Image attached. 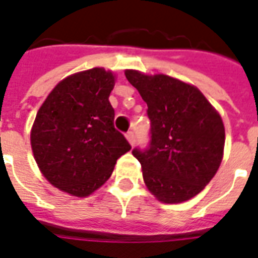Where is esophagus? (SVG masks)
Segmentation results:
<instances>
[{
  "label": "esophagus",
  "mask_w": 258,
  "mask_h": 258,
  "mask_svg": "<svg viewBox=\"0 0 258 258\" xmlns=\"http://www.w3.org/2000/svg\"><path fill=\"white\" fill-rule=\"evenodd\" d=\"M125 138H127V141H128V142H130V145L134 146V144H135V135H134V133H133V131H128V133L125 134Z\"/></svg>",
  "instance_id": "obj_1"
}]
</instances>
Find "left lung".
Instances as JSON below:
<instances>
[{
	"label": "left lung",
	"instance_id": "left-lung-1",
	"mask_svg": "<svg viewBox=\"0 0 258 258\" xmlns=\"http://www.w3.org/2000/svg\"><path fill=\"white\" fill-rule=\"evenodd\" d=\"M148 105L151 142L133 151L148 189L163 203L192 199L209 184L224 155L221 116L196 87L166 74L125 70Z\"/></svg>",
	"mask_w": 258,
	"mask_h": 258
}]
</instances>
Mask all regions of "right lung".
Returning <instances> with one entry per match:
<instances>
[{"instance_id":"obj_1","label":"right lung","mask_w":258,"mask_h":258,"mask_svg":"<svg viewBox=\"0 0 258 258\" xmlns=\"http://www.w3.org/2000/svg\"><path fill=\"white\" fill-rule=\"evenodd\" d=\"M113 87L114 76L102 68L72 74L37 112L31 149L42 175L55 188L88 196L106 182L118 157L131 149L113 125Z\"/></svg>"}]
</instances>
